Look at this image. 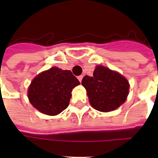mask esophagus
<instances>
[{
	"instance_id": "obj_1",
	"label": "esophagus",
	"mask_w": 158,
	"mask_h": 158,
	"mask_svg": "<svg viewBox=\"0 0 158 158\" xmlns=\"http://www.w3.org/2000/svg\"><path fill=\"white\" fill-rule=\"evenodd\" d=\"M82 79H83V75H80L78 77V79L79 80V82H81V81H82Z\"/></svg>"
}]
</instances>
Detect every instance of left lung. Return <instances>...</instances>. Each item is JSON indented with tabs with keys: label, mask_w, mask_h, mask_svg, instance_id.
Masks as SVG:
<instances>
[{
	"label": "left lung",
	"mask_w": 158,
	"mask_h": 158,
	"mask_svg": "<svg viewBox=\"0 0 158 158\" xmlns=\"http://www.w3.org/2000/svg\"><path fill=\"white\" fill-rule=\"evenodd\" d=\"M81 84L87 90L90 105L100 112L115 110L129 95L128 80L103 66L96 67L92 77L85 76Z\"/></svg>",
	"instance_id": "8db88e82"
}]
</instances>
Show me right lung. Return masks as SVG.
Instances as JSON below:
<instances>
[{
	"mask_svg": "<svg viewBox=\"0 0 158 158\" xmlns=\"http://www.w3.org/2000/svg\"><path fill=\"white\" fill-rule=\"evenodd\" d=\"M79 81L70 70L52 68L33 79L28 96L34 107L47 115H56L69 105L71 91Z\"/></svg>",
	"mask_w": 158,
	"mask_h": 158,
	"instance_id": "right-lung-1",
	"label": "right lung"
}]
</instances>
